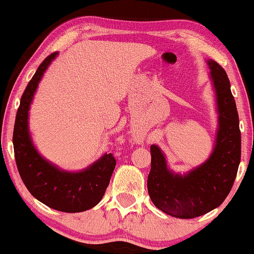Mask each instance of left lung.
<instances>
[{
	"label": "left lung",
	"mask_w": 254,
	"mask_h": 254,
	"mask_svg": "<svg viewBox=\"0 0 254 254\" xmlns=\"http://www.w3.org/2000/svg\"><path fill=\"white\" fill-rule=\"evenodd\" d=\"M218 111L216 144L211 156L185 176L167 168L162 151L151 145V167L148 192L151 202L165 214L178 218H194L223 203L232 190L241 159L239 115L230 82L222 66L208 61Z\"/></svg>",
	"instance_id": "left-lung-1"
}]
</instances>
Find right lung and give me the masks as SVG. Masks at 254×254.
Returning <instances> with one entry per match:
<instances>
[{"label": "right lung", "instance_id": "right-lung-1", "mask_svg": "<svg viewBox=\"0 0 254 254\" xmlns=\"http://www.w3.org/2000/svg\"><path fill=\"white\" fill-rule=\"evenodd\" d=\"M57 56L52 52L40 63L36 74L26 87L17 109L13 131L14 155L20 177L30 193L55 210L81 212L100 202L116 167L112 154L82 172L71 173L58 170L38 154L28 133V110L44 71Z\"/></svg>", "mask_w": 254, "mask_h": 254}]
</instances>
